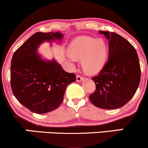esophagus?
I'll return each mask as SVG.
<instances>
[{
    "label": "esophagus",
    "instance_id": "esophagus-1",
    "mask_svg": "<svg viewBox=\"0 0 148 148\" xmlns=\"http://www.w3.org/2000/svg\"><path fill=\"white\" fill-rule=\"evenodd\" d=\"M84 77L80 75H77L76 76V81H78V82H81V81H84Z\"/></svg>",
    "mask_w": 148,
    "mask_h": 148
}]
</instances>
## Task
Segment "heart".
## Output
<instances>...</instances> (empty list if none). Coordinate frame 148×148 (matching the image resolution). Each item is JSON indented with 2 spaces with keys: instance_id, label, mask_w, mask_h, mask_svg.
I'll return each instance as SVG.
<instances>
[{
  "instance_id": "b5f03b06",
  "label": "heart",
  "mask_w": 148,
  "mask_h": 148,
  "mask_svg": "<svg viewBox=\"0 0 148 148\" xmlns=\"http://www.w3.org/2000/svg\"><path fill=\"white\" fill-rule=\"evenodd\" d=\"M67 58L70 61L82 60V67L86 73L97 74L106 63L107 45L102 38L88 36L76 37L69 46Z\"/></svg>"
}]
</instances>
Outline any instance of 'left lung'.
I'll list each match as a JSON object with an SVG mask.
<instances>
[{
	"instance_id": "8db88e82",
	"label": "left lung",
	"mask_w": 148,
	"mask_h": 148,
	"mask_svg": "<svg viewBox=\"0 0 148 148\" xmlns=\"http://www.w3.org/2000/svg\"><path fill=\"white\" fill-rule=\"evenodd\" d=\"M108 40V61L97 76L92 78L96 85L90 100L103 109H117L133 97L140 80V67L136 51L123 37L101 31Z\"/></svg>"
}]
</instances>
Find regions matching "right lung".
Here are the masks:
<instances>
[{
    "instance_id": "1",
    "label": "right lung",
    "mask_w": 148,
    "mask_h": 148,
    "mask_svg": "<svg viewBox=\"0 0 148 148\" xmlns=\"http://www.w3.org/2000/svg\"><path fill=\"white\" fill-rule=\"evenodd\" d=\"M59 32L35 33L13 54L11 61V88L16 99L37 114L56 110L63 100L66 88L76 81L56 60H44L37 49L45 42H60Z\"/></svg>"
}]
</instances>
